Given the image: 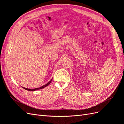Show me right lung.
Segmentation results:
<instances>
[{"label": "right lung", "instance_id": "add662e5", "mask_svg": "<svg viewBox=\"0 0 124 124\" xmlns=\"http://www.w3.org/2000/svg\"><path fill=\"white\" fill-rule=\"evenodd\" d=\"M52 79H53V78H52ZM52 79H51V80L49 82H48V83H47V84H45V85H44L43 86H41V87H39V88H33V89H29V88H25V87H22V88H23L24 89H26V90H27V91H36V90L40 89H42V88H44V87H46V86H47L48 85H49V84L51 83V82Z\"/></svg>", "mask_w": 124, "mask_h": 124}]
</instances>
